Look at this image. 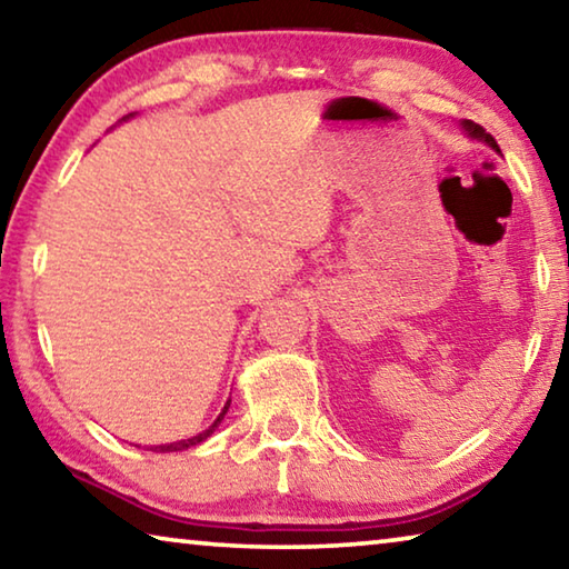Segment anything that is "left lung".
Listing matches in <instances>:
<instances>
[{
    "mask_svg": "<svg viewBox=\"0 0 569 569\" xmlns=\"http://www.w3.org/2000/svg\"><path fill=\"white\" fill-rule=\"evenodd\" d=\"M461 128H465V132L469 134L471 140H481V142H487L489 148L492 150H497V152H502L499 150V146H497V140L492 138V134H489L485 128H481V124H477V122H471V120H465L461 122Z\"/></svg>",
    "mask_w": 569,
    "mask_h": 569,
    "instance_id": "1",
    "label": "left lung"
}]
</instances>
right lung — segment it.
<instances>
[{"instance_id": "1", "label": "right lung", "mask_w": 569, "mask_h": 569, "mask_svg": "<svg viewBox=\"0 0 569 569\" xmlns=\"http://www.w3.org/2000/svg\"><path fill=\"white\" fill-rule=\"evenodd\" d=\"M130 118V114H128ZM124 120V118H122ZM228 407H230V401H226V407H223V411L218 413V419L210 423V427L206 429V431H200V435H196V437H190V439H182V441H172V445H160V447H150V451H182V449H190V447H196V445H200V441H206L210 435H213V431L218 429V423L223 421V417H226V411H228Z\"/></svg>"}]
</instances>
